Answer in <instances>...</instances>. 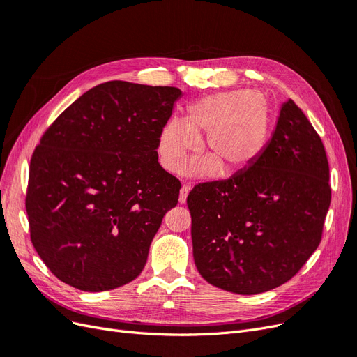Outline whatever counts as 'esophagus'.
<instances>
[{"label":"esophagus","mask_w":357,"mask_h":357,"mask_svg":"<svg viewBox=\"0 0 357 357\" xmlns=\"http://www.w3.org/2000/svg\"><path fill=\"white\" fill-rule=\"evenodd\" d=\"M188 193H189V186L188 185H183V188L180 189V195H178V202L180 204H185L186 202Z\"/></svg>","instance_id":"34e87169"}]
</instances>
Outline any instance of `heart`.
<instances>
[{"label":"heart","instance_id":"heart-1","mask_svg":"<svg viewBox=\"0 0 357 357\" xmlns=\"http://www.w3.org/2000/svg\"><path fill=\"white\" fill-rule=\"evenodd\" d=\"M205 135L208 156L188 168L195 177H211L222 168L232 176L252 167L262 155L269 135V109L261 93L248 89L204 96L188 107L185 119H172L160 129L158 153L167 171L180 174L199 149Z\"/></svg>","mask_w":357,"mask_h":357}]
</instances>
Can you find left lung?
<instances>
[{
	"instance_id": "1",
	"label": "left lung",
	"mask_w": 357,
	"mask_h": 357,
	"mask_svg": "<svg viewBox=\"0 0 357 357\" xmlns=\"http://www.w3.org/2000/svg\"><path fill=\"white\" fill-rule=\"evenodd\" d=\"M329 204L325 147L307 116L287 100L252 167L190 190L199 274L238 295L282 286L316 252Z\"/></svg>"
}]
</instances>
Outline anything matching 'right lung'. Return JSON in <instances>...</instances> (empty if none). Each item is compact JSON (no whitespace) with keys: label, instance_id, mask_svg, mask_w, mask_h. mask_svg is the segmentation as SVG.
I'll return each mask as SVG.
<instances>
[{"label":"right lung","instance_id":"1","mask_svg":"<svg viewBox=\"0 0 357 357\" xmlns=\"http://www.w3.org/2000/svg\"><path fill=\"white\" fill-rule=\"evenodd\" d=\"M181 91L113 80L53 122L31 158V241L61 282L84 291L139 275L180 181L158 162V139Z\"/></svg>","mask_w":357,"mask_h":357}]
</instances>
